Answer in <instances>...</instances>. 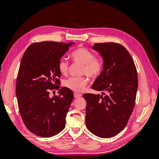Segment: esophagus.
Wrapping results in <instances>:
<instances>
[{"mask_svg": "<svg viewBox=\"0 0 159 159\" xmlns=\"http://www.w3.org/2000/svg\"><path fill=\"white\" fill-rule=\"evenodd\" d=\"M74 97H75V98H80V97H81V94L78 93H74Z\"/></svg>", "mask_w": 159, "mask_h": 159, "instance_id": "1", "label": "esophagus"}]
</instances>
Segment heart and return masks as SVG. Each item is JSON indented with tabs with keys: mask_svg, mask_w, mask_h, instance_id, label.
Here are the masks:
<instances>
[{
	"mask_svg": "<svg viewBox=\"0 0 159 159\" xmlns=\"http://www.w3.org/2000/svg\"><path fill=\"white\" fill-rule=\"evenodd\" d=\"M71 57L75 62L82 64L81 74H86L90 78H96L103 69V62L100 59L95 57V54L89 50L84 47L79 48L71 53ZM60 73L66 75L68 71L69 63L64 59H61L57 64ZM88 80L85 77H71L64 81V85L68 89L81 92Z\"/></svg>",
	"mask_w": 159,
	"mask_h": 159,
	"instance_id": "obj_1",
	"label": "heart"
}]
</instances>
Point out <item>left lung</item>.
I'll use <instances>...</instances> for the list:
<instances>
[{"mask_svg":"<svg viewBox=\"0 0 159 159\" xmlns=\"http://www.w3.org/2000/svg\"><path fill=\"white\" fill-rule=\"evenodd\" d=\"M91 48L103 60V70L91 88L102 95L85 93V124L90 132L102 138L115 136L127 125L135 103L137 72L131 54L114 42L96 43ZM103 92L107 95L103 96Z\"/></svg>","mask_w":159,"mask_h":159,"instance_id":"obj_1","label":"left lung"}]
</instances>
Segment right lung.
I'll return each mask as SVG.
<instances>
[{"label":"right lung","mask_w":159,"mask_h":159,"mask_svg":"<svg viewBox=\"0 0 159 159\" xmlns=\"http://www.w3.org/2000/svg\"><path fill=\"white\" fill-rule=\"evenodd\" d=\"M74 44L35 42L24 53L17 75L16 95L24 123L38 136L53 137L66 126L74 93L66 87L59 89L61 73L57 64ZM57 89L59 94L50 98L49 91Z\"/></svg>","instance_id":"obj_1"}]
</instances>
